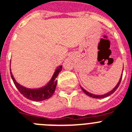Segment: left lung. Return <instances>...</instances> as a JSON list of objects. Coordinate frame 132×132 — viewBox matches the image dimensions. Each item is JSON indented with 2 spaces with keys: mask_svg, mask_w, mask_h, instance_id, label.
<instances>
[{
  "mask_svg": "<svg viewBox=\"0 0 132 132\" xmlns=\"http://www.w3.org/2000/svg\"><path fill=\"white\" fill-rule=\"evenodd\" d=\"M122 71H123V69H122ZM122 73H123V71H122ZM122 73L121 74V76H120V80H119V81L118 82L117 85L115 86V87H114L113 89H112L110 91L108 92L107 93H105V94H101V95H98V94H92V93H89V92H88L87 90H86L85 89H84L83 88H82V87H80V88H81V89H82V91L84 92V93H85V94H87V95H88V96H90V97L92 98H105V97H107V96H110V95H111L112 94H113V93H114V92L116 91V90L118 88L119 85H120V82H121V80H122Z\"/></svg>",
  "mask_w": 132,
  "mask_h": 132,
  "instance_id": "1",
  "label": "left lung"
}]
</instances>
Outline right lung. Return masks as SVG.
Instances as JSON below:
<instances>
[{"instance_id": "1", "label": "right lung", "mask_w": 132, "mask_h": 132, "mask_svg": "<svg viewBox=\"0 0 132 132\" xmlns=\"http://www.w3.org/2000/svg\"><path fill=\"white\" fill-rule=\"evenodd\" d=\"M61 69H62V65H59L55 70V72L53 73V75L50 81L46 85H44V87L38 88H29L20 85L16 81L12 73L11 69L10 68V75L16 88H18L20 93L24 97L33 101H42L52 97V95L54 94L57 86V82L56 78L57 77L58 75L61 72Z\"/></svg>"}]
</instances>
